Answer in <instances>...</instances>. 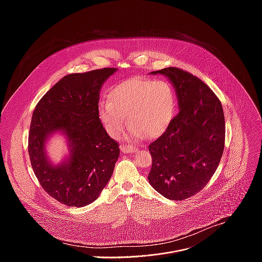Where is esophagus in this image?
I'll return each mask as SVG.
<instances>
[{"mask_svg":"<svg viewBox=\"0 0 262 262\" xmlns=\"http://www.w3.org/2000/svg\"><path fill=\"white\" fill-rule=\"evenodd\" d=\"M121 150L124 154H130V152H135L138 150V148H136L135 146H130V145H121Z\"/></svg>","mask_w":262,"mask_h":262,"instance_id":"obj_1","label":"esophagus"}]
</instances>
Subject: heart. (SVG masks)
I'll return each mask as SVG.
<instances>
[{
  "label": "heart",
  "mask_w": 262,
  "mask_h": 262,
  "mask_svg": "<svg viewBox=\"0 0 262 262\" xmlns=\"http://www.w3.org/2000/svg\"><path fill=\"white\" fill-rule=\"evenodd\" d=\"M175 94L164 80L132 78L112 88L107 102L98 107V117L107 135L120 139L126 122L127 138L155 139L165 133L175 113Z\"/></svg>",
  "instance_id": "1"
}]
</instances>
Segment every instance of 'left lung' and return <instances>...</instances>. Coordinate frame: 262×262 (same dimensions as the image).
Returning a JSON list of instances; mask_svg holds the SVG:
<instances>
[{
	"instance_id": "8db88e82",
	"label": "left lung",
	"mask_w": 262,
	"mask_h": 262,
	"mask_svg": "<svg viewBox=\"0 0 262 262\" xmlns=\"http://www.w3.org/2000/svg\"><path fill=\"white\" fill-rule=\"evenodd\" d=\"M151 73L171 81L179 113L148 147V181L164 197L180 201L200 192L214 174L225 145V117L216 95L192 73L177 67Z\"/></svg>"
}]
</instances>
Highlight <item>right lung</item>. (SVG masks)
I'll list each match as a JSON object with an SVG mask.
<instances>
[{"instance_id": "right-lung-1", "label": "right lung", "mask_w": 262, "mask_h": 262, "mask_svg": "<svg viewBox=\"0 0 262 262\" xmlns=\"http://www.w3.org/2000/svg\"><path fill=\"white\" fill-rule=\"evenodd\" d=\"M116 68L71 73L37 103L29 133V156L42 189L67 206L95 201L113 174L119 144L108 137L98 117L99 91ZM56 131L68 138L70 158L59 165L47 159L45 143Z\"/></svg>"}]
</instances>
